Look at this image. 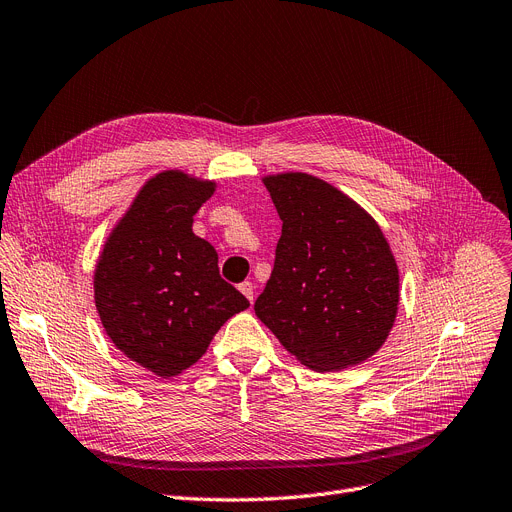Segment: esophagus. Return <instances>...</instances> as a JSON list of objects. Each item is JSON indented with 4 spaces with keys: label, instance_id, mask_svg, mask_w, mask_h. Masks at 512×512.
Returning a JSON list of instances; mask_svg holds the SVG:
<instances>
[{
    "label": "esophagus",
    "instance_id": "34e87169",
    "mask_svg": "<svg viewBox=\"0 0 512 512\" xmlns=\"http://www.w3.org/2000/svg\"><path fill=\"white\" fill-rule=\"evenodd\" d=\"M239 291L250 300V304L254 302V285H252L250 281H243V283L239 285Z\"/></svg>",
    "mask_w": 512,
    "mask_h": 512
}]
</instances>
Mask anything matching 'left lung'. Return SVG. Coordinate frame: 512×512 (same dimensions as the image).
<instances>
[{
    "label": "left lung",
    "instance_id": "8db88e82",
    "mask_svg": "<svg viewBox=\"0 0 512 512\" xmlns=\"http://www.w3.org/2000/svg\"><path fill=\"white\" fill-rule=\"evenodd\" d=\"M262 181L283 227L256 316L312 371L371 358L400 302L398 264L375 218L319 177L281 173Z\"/></svg>",
    "mask_w": 512,
    "mask_h": 512
}]
</instances>
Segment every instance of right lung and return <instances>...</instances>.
<instances>
[{
	"label": "right lung",
	"instance_id": "add662e5",
	"mask_svg": "<svg viewBox=\"0 0 512 512\" xmlns=\"http://www.w3.org/2000/svg\"><path fill=\"white\" fill-rule=\"evenodd\" d=\"M214 181L164 170L145 183L104 243L95 308L112 344L160 377L198 362L246 296L218 273V254L193 233Z\"/></svg>",
	"mask_w": 512,
	"mask_h": 512
}]
</instances>
